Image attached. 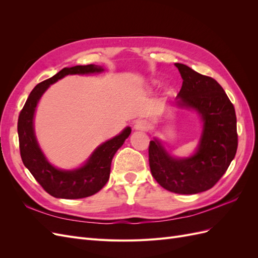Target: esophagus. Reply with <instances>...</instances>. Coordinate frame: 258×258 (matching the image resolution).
<instances>
[{
	"instance_id": "1",
	"label": "esophagus",
	"mask_w": 258,
	"mask_h": 258,
	"mask_svg": "<svg viewBox=\"0 0 258 258\" xmlns=\"http://www.w3.org/2000/svg\"><path fill=\"white\" fill-rule=\"evenodd\" d=\"M137 131H145L148 128V122L145 119H138L134 126Z\"/></svg>"
}]
</instances>
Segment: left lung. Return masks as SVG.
Returning <instances> with one entry per match:
<instances>
[{
  "mask_svg": "<svg viewBox=\"0 0 258 258\" xmlns=\"http://www.w3.org/2000/svg\"><path fill=\"white\" fill-rule=\"evenodd\" d=\"M183 84L175 105L196 112L202 123L199 143L188 157H173L155 138L148 157L152 175L163 188L175 194L206 191L216 184L235 158L238 147L235 107L212 77L175 63Z\"/></svg>",
  "mask_w": 258,
  "mask_h": 258,
  "instance_id": "1",
  "label": "left lung"
}]
</instances>
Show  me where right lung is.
Here are the masks:
<instances>
[{
  "instance_id": "add662e5",
  "label": "right lung",
  "mask_w": 258,
  "mask_h": 258,
  "mask_svg": "<svg viewBox=\"0 0 258 258\" xmlns=\"http://www.w3.org/2000/svg\"><path fill=\"white\" fill-rule=\"evenodd\" d=\"M103 71L102 67L95 64L62 69L56 75L35 86L20 112L18 137L22 162L43 188L54 198L81 199L92 196L102 188L110 178L114 155L130 136L131 128L126 127L119 135L100 144L81 167L72 170L59 169L46 158L36 140L34 115L38 101L50 85L67 75H85Z\"/></svg>"
}]
</instances>
